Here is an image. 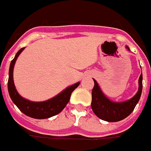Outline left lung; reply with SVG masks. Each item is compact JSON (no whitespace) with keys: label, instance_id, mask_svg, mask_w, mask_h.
Segmentation results:
<instances>
[{"label":"left lung","instance_id":"1","mask_svg":"<svg viewBox=\"0 0 151 151\" xmlns=\"http://www.w3.org/2000/svg\"><path fill=\"white\" fill-rule=\"evenodd\" d=\"M129 49V47H127ZM142 73L139 78V90L137 93L129 100L121 103L110 101L102 93L99 86L95 80L92 90L91 107L93 113L99 119L108 122H117L128 117L140 99L142 92Z\"/></svg>","mask_w":151,"mask_h":151}]
</instances>
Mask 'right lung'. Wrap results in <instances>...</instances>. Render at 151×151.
<instances>
[{"label": "right lung", "mask_w": 151, "mask_h": 151, "mask_svg": "<svg viewBox=\"0 0 151 151\" xmlns=\"http://www.w3.org/2000/svg\"><path fill=\"white\" fill-rule=\"evenodd\" d=\"M21 48L16 54L15 58L11 63L9 69V78H8V91L13 103L17 106L19 109L29 117L34 119H47L59 114L69 102L71 93L75 89L80 83H77L67 88L58 95L44 102H32L23 99L19 95L17 91L13 82V68L19 54L23 51Z\"/></svg>", "instance_id": "right-lung-1"}]
</instances>
